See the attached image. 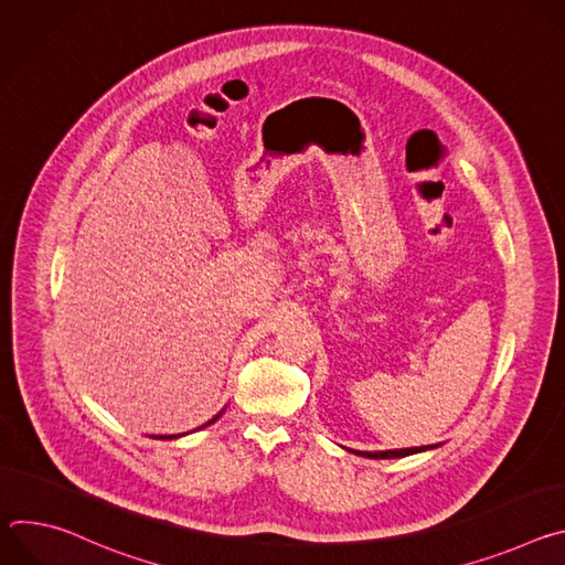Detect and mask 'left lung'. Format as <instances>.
<instances>
[{
  "mask_svg": "<svg viewBox=\"0 0 565 565\" xmlns=\"http://www.w3.org/2000/svg\"><path fill=\"white\" fill-rule=\"evenodd\" d=\"M438 445H425V447H407V449H388V451H358V449H349L351 454L364 456V458H402V456H412V454H420L427 449H436Z\"/></svg>",
  "mask_w": 565,
  "mask_h": 565,
  "instance_id": "obj_1",
  "label": "left lung"
}]
</instances>
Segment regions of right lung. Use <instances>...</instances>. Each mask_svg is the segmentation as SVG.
I'll list each match as a JSON object with an SVG mask.
<instances>
[{"mask_svg":"<svg viewBox=\"0 0 565 565\" xmlns=\"http://www.w3.org/2000/svg\"><path fill=\"white\" fill-rule=\"evenodd\" d=\"M223 412H225V409H223ZM223 412H218V414H216V416H214V418H212V420H207V423H205V425H201V427H199V429H203V427H207V425H212V423H216V420H218V418H221V414H223ZM181 436H185V434H179V436H158V438H163V440H174V438H181Z\"/></svg>","mask_w":565,"mask_h":565,"instance_id":"right-lung-1","label":"right lung"}]
</instances>
